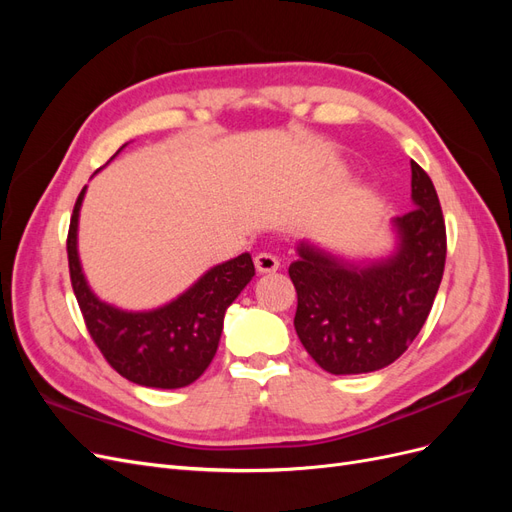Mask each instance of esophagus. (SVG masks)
<instances>
[{"label":"esophagus","mask_w":512,"mask_h":512,"mask_svg":"<svg viewBox=\"0 0 512 512\" xmlns=\"http://www.w3.org/2000/svg\"><path fill=\"white\" fill-rule=\"evenodd\" d=\"M254 265H256L258 273H275L277 269H280V260H277L273 254L262 252L254 258Z\"/></svg>","instance_id":"1"}]
</instances>
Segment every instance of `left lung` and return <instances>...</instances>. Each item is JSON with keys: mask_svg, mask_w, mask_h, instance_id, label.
I'll return each instance as SVG.
<instances>
[{"mask_svg": "<svg viewBox=\"0 0 512 512\" xmlns=\"http://www.w3.org/2000/svg\"><path fill=\"white\" fill-rule=\"evenodd\" d=\"M410 166L414 209L391 220L389 252L354 258L309 239L297 243L288 269L299 299L294 329L329 374H369L397 361L436 299L446 228L429 175Z\"/></svg>", "mask_w": 512, "mask_h": 512, "instance_id": "1", "label": "left lung"}]
</instances>
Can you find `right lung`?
<instances>
[{"mask_svg": "<svg viewBox=\"0 0 512 512\" xmlns=\"http://www.w3.org/2000/svg\"><path fill=\"white\" fill-rule=\"evenodd\" d=\"M85 192L87 185L76 198L70 220L68 262L72 288L91 337L113 369L134 384L149 389H181L192 384L205 374L218 352L226 309L256 275L250 252L207 269L190 288L164 305L117 307L91 290L81 265L79 218Z\"/></svg>", "mask_w": 512, "mask_h": 512, "instance_id": "right-lung-1", "label": "right lung"}]
</instances>
